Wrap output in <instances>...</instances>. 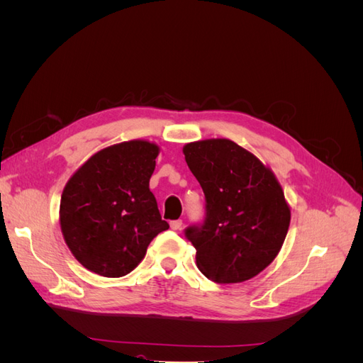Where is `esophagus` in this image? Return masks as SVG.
<instances>
[{"label":"esophagus","mask_w":363,"mask_h":363,"mask_svg":"<svg viewBox=\"0 0 363 363\" xmlns=\"http://www.w3.org/2000/svg\"><path fill=\"white\" fill-rule=\"evenodd\" d=\"M169 225H171L172 230H180L182 225H183V221H182V219H175V221L169 223Z\"/></svg>","instance_id":"obj_1"}]
</instances>
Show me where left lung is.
<instances>
[{
    "label": "left lung",
    "instance_id": "left-lung-1",
    "mask_svg": "<svg viewBox=\"0 0 363 363\" xmlns=\"http://www.w3.org/2000/svg\"><path fill=\"white\" fill-rule=\"evenodd\" d=\"M183 155L206 196V219L186 228L196 267L216 283L256 277L277 257L291 207L276 175L230 139L189 142Z\"/></svg>",
    "mask_w": 363,
    "mask_h": 363
}]
</instances>
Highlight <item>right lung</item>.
I'll use <instances>...</instances> for the list:
<instances>
[{
    "label": "right lung",
    "mask_w": 363,
    "mask_h": 363,
    "mask_svg": "<svg viewBox=\"0 0 363 363\" xmlns=\"http://www.w3.org/2000/svg\"><path fill=\"white\" fill-rule=\"evenodd\" d=\"M160 148L133 139L96 151L62 192L59 221L65 242L98 276L123 277L145 257L163 221L150 179Z\"/></svg>",
    "instance_id": "right-lung-1"
}]
</instances>
